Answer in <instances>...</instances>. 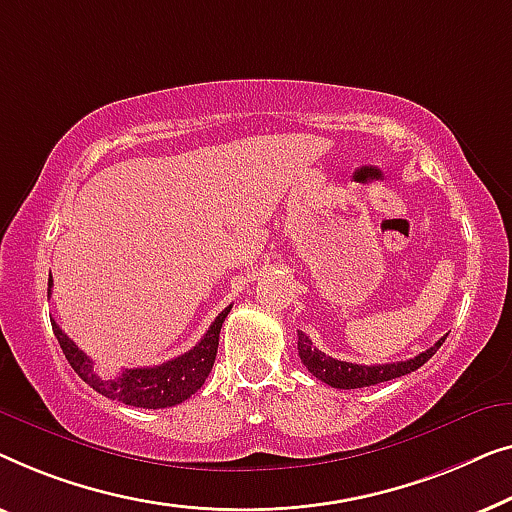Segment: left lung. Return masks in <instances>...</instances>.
Wrapping results in <instances>:
<instances>
[{"mask_svg": "<svg viewBox=\"0 0 512 512\" xmlns=\"http://www.w3.org/2000/svg\"><path fill=\"white\" fill-rule=\"evenodd\" d=\"M443 341L445 336L438 338L429 350L420 352V355L413 359H406V362L373 364V366L341 362V359L325 355V352L315 348L313 341L304 334V331H299L297 350L308 373H313V376L322 380V383L336 387V390H357V387H371V385L385 383V380L408 376L410 371H417L424 362H429V359L436 355V350L441 348Z\"/></svg>", "mask_w": 512, "mask_h": 512, "instance_id": "1", "label": "left lung"}]
</instances>
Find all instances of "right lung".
<instances>
[{"label": "right lung", "instance_id": "obj_1", "mask_svg": "<svg viewBox=\"0 0 512 512\" xmlns=\"http://www.w3.org/2000/svg\"><path fill=\"white\" fill-rule=\"evenodd\" d=\"M50 287H53V278H48V294ZM229 311H232V306H227L225 311L211 322V327H208L204 338H201L192 350H187L185 355L169 359V362H164L160 366L122 369L120 376L115 378L99 376L92 359L64 334L55 320L50 322H53V334L57 338V343H60L64 357H67V362L71 364V369H74L92 390L104 394V397H109L113 401L127 403V406L155 410L178 406V403L190 399L192 394L206 383L208 373L213 369L215 355H218L222 322H225Z\"/></svg>", "mask_w": 512, "mask_h": 512}]
</instances>
